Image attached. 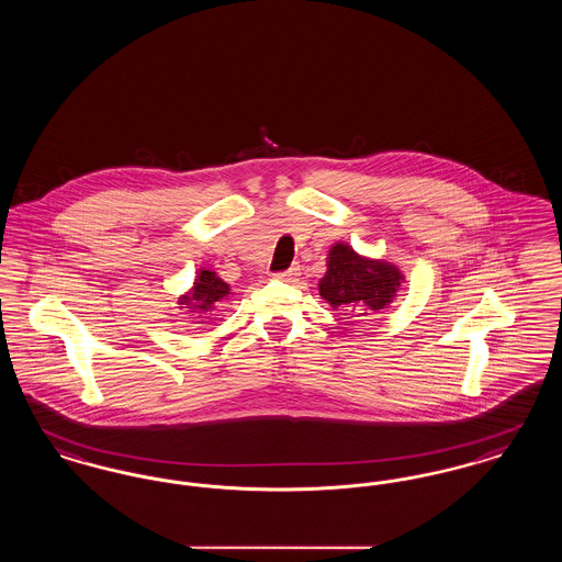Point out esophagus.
Masks as SVG:
<instances>
[{"label":"esophagus","instance_id":"obj_1","mask_svg":"<svg viewBox=\"0 0 562 562\" xmlns=\"http://www.w3.org/2000/svg\"><path fill=\"white\" fill-rule=\"evenodd\" d=\"M296 276H299V268H296V266L286 269V271H278V273H276L278 280H286V282H293V280H296Z\"/></svg>","mask_w":562,"mask_h":562}]
</instances>
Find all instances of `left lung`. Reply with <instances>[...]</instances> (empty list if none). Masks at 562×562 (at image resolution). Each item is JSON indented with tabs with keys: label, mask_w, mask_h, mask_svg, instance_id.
Here are the masks:
<instances>
[{
	"label": "left lung",
	"mask_w": 562,
	"mask_h": 562,
	"mask_svg": "<svg viewBox=\"0 0 562 562\" xmlns=\"http://www.w3.org/2000/svg\"><path fill=\"white\" fill-rule=\"evenodd\" d=\"M402 280L404 276L394 263L360 257L351 246L337 241L328 250L326 273L318 289L333 310L349 307L356 312L364 307L360 316H369V312L385 310L394 301Z\"/></svg>",
	"instance_id": "left-lung-1"
}]
</instances>
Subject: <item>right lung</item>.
Instances as JSON below:
<instances>
[{"mask_svg":"<svg viewBox=\"0 0 562 562\" xmlns=\"http://www.w3.org/2000/svg\"><path fill=\"white\" fill-rule=\"evenodd\" d=\"M232 294V289L227 282H223L216 271L213 269H200L195 276V282L191 291L183 296H179V305L188 307L189 312L206 314L213 312L214 305L221 303Z\"/></svg>","mask_w":562,"mask_h":562,"instance_id":"1","label":"right lung"}]
</instances>
